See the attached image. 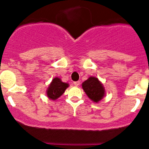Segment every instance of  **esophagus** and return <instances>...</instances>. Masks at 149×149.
<instances>
[{
	"mask_svg": "<svg viewBox=\"0 0 149 149\" xmlns=\"http://www.w3.org/2000/svg\"><path fill=\"white\" fill-rule=\"evenodd\" d=\"M73 84H74L76 86H79V84H80V81H75L73 82Z\"/></svg>",
	"mask_w": 149,
	"mask_h": 149,
	"instance_id": "1",
	"label": "esophagus"
}]
</instances>
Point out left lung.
Segmentation results:
<instances>
[{"label": "left lung", "mask_w": 149, "mask_h": 149, "mask_svg": "<svg viewBox=\"0 0 149 149\" xmlns=\"http://www.w3.org/2000/svg\"><path fill=\"white\" fill-rule=\"evenodd\" d=\"M82 88L90 100L94 102H99L105 94L102 84L96 77L88 78L82 84Z\"/></svg>", "instance_id": "left-lung-1"}]
</instances>
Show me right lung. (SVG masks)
Listing matches in <instances>:
<instances>
[{
  "label": "right lung",
  "instance_id": "add662e5",
  "mask_svg": "<svg viewBox=\"0 0 149 149\" xmlns=\"http://www.w3.org/2000/svg\"><path fill=\"white\" fill-rule=\"evenodd\" d=\"M68 84L64 83L60 78H55L52 79L47 90V96L49 100H55L59 98L68 87Z\"/></svg>",
  "mask_w": 149,
  "mask_h": 149
}]
</instances>
